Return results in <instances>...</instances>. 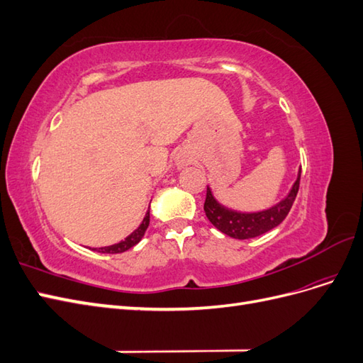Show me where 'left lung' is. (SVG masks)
Here are the masks:
<instances>
[{
	"label": "left lung",
	"mask_w": 363,
	"mask_h": 363,
	"mask_svg": "<svg viewBox=\"0 0 363 363\" xmlns=\"http://www.w3.org/2000/svg\"><path fill=\"white\" fill-rule=\"evenodd\" d=\"M300 177H301V169L298 171V177H296L286 199L274 207L268 208V211H262L256 213H242V212H235V211H230V208H225L215 200L212 191L207 188L206 201H204L206 216L208 221L219 230V232H223L230 238L250 239V238L260 236L263 233L269 232L271 228L277 227L283 219L288 216L291 207L295 201V196L298 194Z\"/></svg>",
	"instance_id": "8db88e82"
}]
</instances>
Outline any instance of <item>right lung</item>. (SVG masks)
I'll use <instances>...</instances> for the list:
<instances>
[{"label":"right lung","instance_id":"obj_1","mask_svg":"<svg viewBox=\"0 0 363 363\" xmlns=\"http://www.w3.org/2000/svg\"><path fill=\"white\" fill-rule=\"evenodd\" d=\"M148 224H150V211L145 213V218H144V221H142V224L135 230L133 233L127 236L124 240H121V242H118L115 245H108V247H103V248H94V250L98 251V252H108V255L124 252V251L130 250L131 247H135L139 242V240L144 238L147 228H148Z\"/></svg>","mask_w":363,"mask_h":363}]
</instances>
